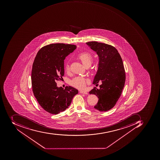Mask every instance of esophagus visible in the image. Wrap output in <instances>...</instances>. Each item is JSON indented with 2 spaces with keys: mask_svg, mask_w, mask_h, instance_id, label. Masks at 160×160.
I'll return each mask as SVG.
<instances>
[{
  "mask_svg": "<svg viewBox=\"0 0 160 160\" xmlns=\"http://www.w3.org/2000/svg\"><path fill=\"white\" fill-rule=\"evenodd\" d=\"M80 93H83V94H85V95H87L88 92H87L83 91H80Z\"/></svg>",
  "mask_w": 160,
  "mask_h": 160,
  "instance_id": "obj_1",
  "label": "esophagus"
}]
</instances>
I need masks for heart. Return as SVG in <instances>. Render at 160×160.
I'll return each instance as SVG.
<instances>
[{
    "instance_id": "obj_1",
    "label": "heart",
    "mask_w": 160,
    "mask_h": 160,
    "mask_svg": "<svg viewBox=\"0 0 160 160\" xmlns=\"http://www.w3.org/2000/svg\"><path fill=\"white\" fill-rule=\"evenodd\" d=\"M78 58L81 60L82 63L86 68L90 67L93 60L92 55L89 52H84L79 54L78 55ZM70 69V67L69 63L67 62L65 65V71L68 72ZM88 82H89L88 79L82 77H77L72 79L71 82V84L74 87L82 89L85 87L86 84L88 83Z\"/></svg>"
}]
</instances>
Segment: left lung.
I'll return each mask as SVG.
<instances>
[{"label":"left lung","instance_id":"1","mask_svg":"<svg viewBox=\"0 0 160 160\" xmlns=\"http://www.w3.org/2000/svg\"><path fill=\"white\" fill-rule=\"evenodd\" d=\"M99 57V63L93 84L101 82L99 89L96 87L90 94L98 97L95 109L101 112L109 111L116 104L125 85L126 74L123 61L113 46L96 41L86 42Z\"/></svg>","mask_w":160,"mask_h":160}]
</instances>
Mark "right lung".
Instances as JSON below:
<instances>
[{
    "mask_svg": "<svg viewBox=\"0 0 160 160\" xmlns=\"http://www.w3.org/2000/svg\"><path fill=\"white\" fill-rule=\"evenodd\" d=\"M76 46L56 43L41 48L35 57L32 71L34 96L47 112L57 114L68 108L78 90L71 86H57L56 82L64 76L65 57Z\"/></svg>",
    "mask_w": 160,
    "mask_h": 160,
    "instance_id": "obj_1",
    "label": "right lung"
}]
</instances>
